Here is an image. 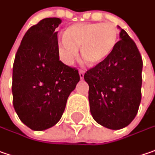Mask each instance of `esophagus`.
I'll list each match as a JSON object with an SVG mask.
<instances>
[{
  "label": "esophagus",
  "mask_w": 155,
  "mask_h": 155,
  "mask_svg": "<svg viewBox=\"0 0 155 155\" xmlns=\"http://www.w3.org/2000/svg\"><path fill=\"white\" fill-rule=\"evenodd\" d=\"M84 72L83 71H79V74H80V78H81V80H82L83 78H84Z\"/></svg>",
  "instance_id": "34e87169"
}]
</instances>
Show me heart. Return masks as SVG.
<instances>
[{"label": "heart", "mask_w": 155, "mask_h": 155, "mask_svg": "<svg viewBox=\"0 0 155 155\" xmlns=\"http://www.w3.org/2000/svg\"><path fill=\"white\" fill-rule=\"evenodd\" d=\"M118 32L111 23H77L68 27L59 41L60 56L71 65L78 56V48L88 65L102 64L111 55L117 43Z\"/></svg>", "instance_id": "obj_1"}]
</instances>
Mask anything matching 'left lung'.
<instances>
[{"label": "left lung", "instance_id": "obj_1", "mask_svg": "<svg viewBox=\"0 0 155 155\" xmlns=\"http://www.w3.org/2000/svg\"><path fill=\"white\" fill-rule=\"evenodd\" d=\"M120 41L102 64L84 74L89 86L90 112L98 124L118 130L131 123L141 100L142 59L137 46L120 27Z\"/></svg>", "mask_w": 155, "mask_h": 155}]
</instances>
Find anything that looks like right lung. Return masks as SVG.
I'll return each mask as SVG.
<instances>
[{
  "label": "right lung",
  "mask_w": 155,
  "mask_h": 155,
  "mask_svg": "<svg viewBox=\"0 0 155 155\" xmlns=\"http://www.w3.org/2000/svg\"><path fill=\"white\" fill-rule=\"evenodd\" d=\"M60 18H45L21 40L13 67V104L18 117L35 131L61 120L68 98L80 81L77 69L60 61Z\"/></svg>",
  "instance_id": "add662e5"
}]
</instances>
